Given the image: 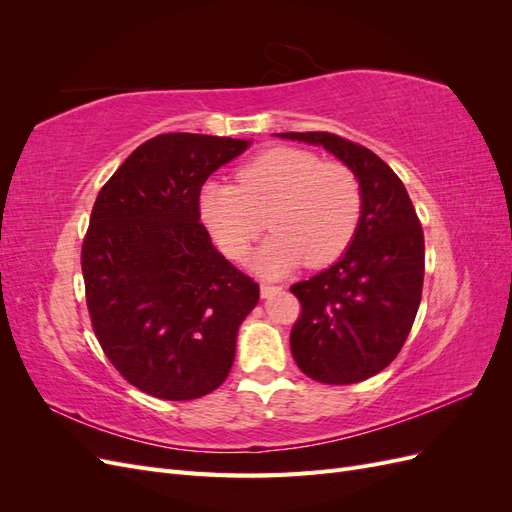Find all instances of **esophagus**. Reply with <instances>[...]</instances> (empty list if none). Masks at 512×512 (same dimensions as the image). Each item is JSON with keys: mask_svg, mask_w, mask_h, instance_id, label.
I'll list each match as a JSON object with an SVG mask.
<instances>
[{"mask_svg": "<svg viewBox=\"0 0 512 512\" xmlns=\"http://www.w3.org/2000/svg\"><path fill=\"white\" fill-rule=\"evenodd\" d=\"M277 290H282V288L280 286H273V284H260V297L262 299H269V297H273Z\"/></svg>", "mask_w": 512, "mask_h": 512, "instance_id": "34e87169", "label": "esophagus"}]
</instances>
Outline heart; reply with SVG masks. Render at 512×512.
Returning a JSON list of instances; mask_svg holds the SVG:
<instances>
[{"instance_id": "heart-1", "label": "heart", "mask_w": 512, "mask_h": 512, "mask_svg": "<svg viewBox=\"0 0 512 512\" xmlns=\"http://www.w3.org/2000/svg\"><path fill=\"white\" fill-rule=\"evenodd\" d=\"M361 183L342 162L314 151L273 147L237 170V185L209 181L198 196L200 220L230 260H243L262 228L273 230L254 269L282 275L331 265L346 252L361 220Z\"/></svg>"}]
</instances>
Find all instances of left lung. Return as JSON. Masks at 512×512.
Instances as JSON below:
<instances>
[{
  "mask_svg": "<svg viewBox=\"0 0 512 512\" xmlns=\"http://www.w3.org/2000/svg\"><path fill=\"white\" fill-rule=\"evenodd\" d=\"M322 145L361 183V220L344 256L292 284L301 316L290 350L305 376L354 384L376 376L399 354L421 305L425 237L404 183L374 151L331 132H284Z\"/></svg>",
  "mask_w": 512,
  "mask_h": 512,
  "instance_id": "8db88e82",
  "label": "left lung"
}]
</instances>
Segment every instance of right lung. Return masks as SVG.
Here are the masks:
<instances>
[{
  "mask_svg": "<svg viewBox=\"0 0 512 512\" xmlns=\"http://www.w3.org/2000/svg\"><path fill=\"white\" fill-rule=\"evenodd\" d=\"M245 138L173 132L136 147L91 209L81 267L91 327L119 374L147 395L188 401L226 380L258 284L200 224L203 183Z\"/></svg>",
  "mask_w": 512,
  "mask_h": 512,
  "instance_id": "obj_1",
  "label": "right lung"
}]
</instances>
